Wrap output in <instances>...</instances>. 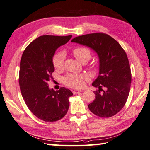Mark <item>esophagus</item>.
<instances>
[{"instance_id": "obj_1", "label": "esophagus", "mask_w": 150, "mask_h": 150, "mask_svg": "<svg viewBox=\"0 0 150 150\" xmlns=\"http://www.w3.org/2000/svg\"><path fill=\"white\" fill-rule=\"evenodd\" d=\"M82 91H83L82 90H73L72 92H73L74 94H76V93L82 92Z\"/></svg>"}]
</instances>
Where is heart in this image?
I'll list each match as a JSON object with an SVG mask.
<instances>
[{
	"instance_id": "1",
	"label": "heart",
	"mask_w": 150,
	"mask_h": 150,
	"mask_svg": "<svg viewBox=\"0 0 150 150\" xmlns=\"http://www.w3.org/2000/svg\"><path fill=\"white\" fill-rule=\"evenodd\" d=\"M73 54L80 62H88L91 57L90 50L85 47H77L73 50ZM64 61V54L63 52H58L53 57L52 63L55 68L59 69L63 67ZM86 76L83 74H68L63 78V82L72 88H80L83 85Z\"/></svg>"
}]
</instances>
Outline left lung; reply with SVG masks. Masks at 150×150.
I'll return each instance as SVG.
<instances>
[{"instance_id": "obj_1", "label": "left lung", "mask_w": 150, "mask_h": 150, "mask_svg": "<svg viewBox=\"0 0 150 150\" xmlns=\"http://www.w3.org/2000/svg\"><path fill=\"white\" fill-rule=\"evenodd\" d=\"M71 41L91 49L99 59L98 76L92 83L98 90L94 91L96 99L88 105L89 109L99 117L114 116L124 107L130 89V67L124 49L102 33L78 36Z\"/></svg>"}]
</instances>
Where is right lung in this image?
I'll list each match as a JSON object with an SVG mask.
<instances>
[{"label": "right lung", "instance_id": "add662e5", "mask_svg": "<svg viewBox=\"0 0 150 150\" xmlns=\"http://www.w3.org/2000/svg\"><path fill=\"white\" fill-rule=\"evenodd\" d=\"M72 35H42L26 47L21 58L19 83L26 105L39 119L54 122L64 117L69 108L68 98L73 95L65 88L54 91L48 82L54 71L52 59L56 50Z\"/></svg>", "mask_w": 150, "mask_h": 150}]
</instances>
